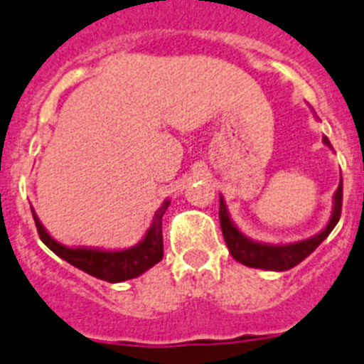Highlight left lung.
I'll use <instances>...</instances> for the list:
<instances>
[{
  "label": "left lung",
  "mask_w": 364,
  "mask_h": 364,
  "mask_svg": "<svg viewBox=\"0 0 364 364\" xmlns=\"http://www.w3.org/2000/svg\"><path fill=\"white\" fill-rule=\"evenodd\" d=\"M322 143L326 144L328 148H331L328 137H322ZM341 207H343V179H341L339 186H337V191L333 194V208H331V216L330 221H328V225L318 235L311 236L308 240L277 245V243L255 242V240L247 238V236L243 235L242 230L232 223L225 201L220 196V225L227 247H229L230 257L235 258L236 262L247 265V267H257V269L287 271L295 267V265H299L304 258H308L328 238V235H330L333 227L337 225V221H339Z\"/></svg>",
  "instance_id": "1"
}]
</instances>
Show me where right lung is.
<instances>
[{
    "label": "right lung",
    "mask_w": 364,
    "mask_h": 364,
    "mask_svg": "<svg viewBox=\"0 0 364 364\" xmlns=\"http://www.w3.org/2000/svg\"><path fill=\"white\" fill-rule=\"evenodd\" d=\"M170 200L164 201L159 208H157L156 216L151 220L150 229L146 230V235L137 245L128 249H121V251H104V249H91V247H68L56 242L53 236L46 230L42 225V221L38 220L36 213L33 210L34 221H36L38 235L42 238L50 251L58 255L60 258H64L71 265L78 267L84 273L91 274L95 278L106 280V282H124L129 278H135L139 274H143L150 267L161 262L163 258V214L168 208Z\"/></svg>",
    "instance_id": "1"
}]
</instances>
